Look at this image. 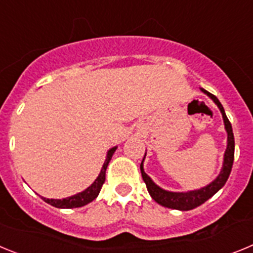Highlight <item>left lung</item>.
<instances>
[{
  "mask_svg": "<svg viewBox=\"0 0 253 253\" xmlns=\"http://www.w3.org/2000/svg\"><path fill=\"white\" fill-rule=\"evenodd\" d=\"M203 92L207 96H209L210 99L213 100L214 104L218 106V109L220 110L223 116V122H224V128L227 131V149L224 152V158H223V166L219 175L216 176V178H214L209 185L204 187H200L198 190H191V191H184V193H177V191H169V190H165L162 187L158 186L157 184H154V181L147 175L144 172V167H143V161L146 158V154H144V158H143L142 163H140V172H142L143 181L146 182L147 190H148L149 195L152 196L154 202L158 203L160 205L165 208H169V209H176V210H191L194 208L199 207V205L204 204L208 199H210L214 194H216L219 190L224 186V184L227 182L228 177H229V173L232 171V166H233V160H234V137H233V130H232V125L228 120L227 115H225V111L223 109L222 104L219 102V100L216 99L215 96L211 95L210 92H208L207 90L202 88Z\"/></svg>",
  "mask_w": 253,
  "mask_h": 253,
  "instance_id": "1",
  "label": "left lung"
}]
</instances>
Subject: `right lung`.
<instances>
[{"mask_svg": "<svg viewBox=\"0 0 253 253\" xmlns=\"http://www.w3.org/2000/svg\"><path fill=\"white\" fill-rule=\"evenodd\" d=\"M118 147H113L107 151L106 153V160H105L104 165L101 167V171H100L99 176L96 177V180L93 181L92 184L90 186L87 187L86 190L81 191V193L76 194V195L68 196V198L64 199H46V198H42L45 203L50 204L51 207L59 208V209H72V208H81L87 205L88 203H91L92 200H95L99 195L100 190H101L102 185L105 182V175H106V169L107 165L110 162L111 157H113L114 152L116 151Z\"/></svg>", "mask_w": 253, "mask_h": 253, "instance_id": "1", "label": "right lung"}]
</instances>
